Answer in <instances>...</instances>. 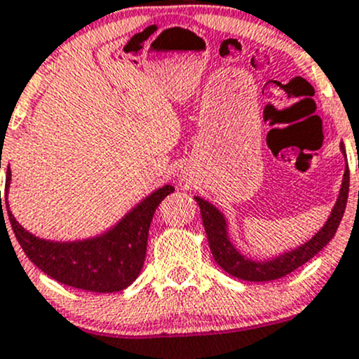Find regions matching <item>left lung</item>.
I'll return each mask as SVG.
<instances>
[{
  "instance_id": "left-lung-1",
  "label": "left lung",
  "mask_w": 359,
  "mask_h": 359,
  "mask_svg": "<svg viewBox=\"0 0 359 359\" xmlns=\"http://www.w3.org/2000/svg\"><path fill=\"white\" fill-rule=\"evenodd\" d=\"M341 151L342 154L346 156L344 146H342V144ZM348 193L349 169L346 166L344 176H342L339 196H337L336 205H334L327 222L322 225L320 231L317 232L312 239L307 241V243L299 245V248L283 252V255L273 257V259L264 261L249 259V257L241 255L236 249V245H233L231 243V239H229L227 222H225L224 213L217 207H213L210 201L200 198V196H195V200L200 207L201 220H203L205 232H207L208 237V245H210L212 256L213 259L217 261V264H219L225 273L239 278V280L271 281L295 271V269L300 268L302 264H305L307 261L312 259L322 248H325V244H329V241L332 239L337 227H339L342 215H344L346 203H348Z\"/></svg>"
}]
</instances>
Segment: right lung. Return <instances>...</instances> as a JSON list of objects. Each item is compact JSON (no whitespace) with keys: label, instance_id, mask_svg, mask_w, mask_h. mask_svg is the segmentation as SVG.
I'll return each instance as SVG.
<instances>
[{"label":"right lung","instance_id":"right-lung-1","mask_svg":"<svg viewBox=\"0 0 359 359\" xmlns=\"http://www.w3.org/2000/svg\"><path fill=\"white\" fill-rule=\"evenodd\" d=\"M10 181L11 171H6L5 205H0L1 215L3 208H6L15 237L28 259L59 283L96 293L120 292L134 283L146 259L149 227L156 208L169 193L175 191L171 184L152 191L102 236L74 243H55L35 237L17 222L8 205Z\"/></svg>","mask_w":359,"mask_h":359}]
</instances>
